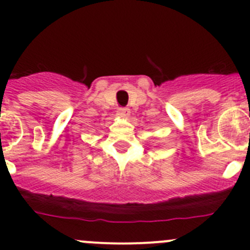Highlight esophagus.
Segmentation results:
<instances>
[{
    "instance_id": "34e87169",
    "label": "esophagus",
    "mask_w": 250,
    "mask_h": 250,
    "mask_svg": "<svg viewBox=\"0 0 250 250\" xmlns=\"http://www.w3.org/2000/svg\"><path fill=\"white\" fill-rule=\"evenodd\" d=\"M129 113H130V110L128 109V107H121V109H118L117 111V116L120 118H123V120L129 117Z\"/></svg>"
}]
</instances>
